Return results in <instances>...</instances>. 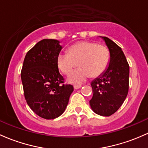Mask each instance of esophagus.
Masks as SVG:
<instances>
[{
	"instance_id": "obj_1",
	"label": "esophagus",
	"mask_w": 148,
	"mask_h": 148,
	"mask_svg": "<svg viewBox=\"0 0 148 148\" xmlns=\"http://www.w3.org/2000/svg\"><path fill=\"white\" fill-rule=\"evenodd\" d=\"M81 87H82V86H81V85H74V88L75 90H77V89H79V88H80Z\"/></svg>"
}]
</instances>
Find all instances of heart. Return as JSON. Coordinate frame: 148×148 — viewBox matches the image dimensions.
<instances>
[{
	"label": "heart",
	"instance_id": "obj_1",
	"mask_svg": "<svg viewBox=\"0 0 148 148\" xmlns=\"http://www.w3.org/2000/svg\"><path fill=\"white\" fill-rule=\"evenodd\" d=\"M110 60L108 48L94 42H80L73 45L67 52H60L57 56L59 69L69 74L77 66L79 69L70 74L68 81L73 84H82L91 77H97L106 69Z\"/></svg>",
	"mask_w": 148,
	"mask_h": 148
}]
</instances>
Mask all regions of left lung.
Segmentation results:
<instances>
[{
    "label": "left lung",
    "mask_w": 148,
    "mask_h": 148,
    "mask_svg": "<svg viewBox=\"0 0 148 148\" xmlns=\"http://www.w3.org/2000/svg\"><path fill=\"white\" fill-rule=\"evenodd\" d=\"M110 60L106 69L91 82L93 97L89 103L96 114L109 116L121 106L128 92L129 65L121 48L106 37Z\"/></svg>",
    "instance_id": "8db88e82"
}]
</instances>
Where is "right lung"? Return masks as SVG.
<instances>
[{
  "label": "right lung",
  "instance_id": "obj_1",
  "mask_svg": "<svg viewBox=\"0 0 148 148\" xmlns=\"http://www.w3.org/2000/svg\"><path fill=\"white\" fill-rule=\"evenodd\" d=\"M63 48L60 41L45 39L27 52L21 71L24 95L32 111L45 119L60 116L66 109L71 85L62 84L57 60Z\"/></svg>",
  "mask_w": 148,
  "mask_h": 148
}]
</instances>
